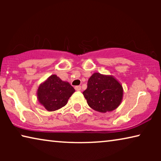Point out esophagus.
<instances>
[{
    "label": "esophagus",
    "mask_w": 161,
    "mask_h": 161,
    "mask_svg": "<svg viewBox=\"0 0 161 161\" xmlns=\"http://www.w3.org/2000/svg\"><path fill=\"white\" fill-rule=\"evenodd\" d=\"M75 89L76 91H80L81 86H76L75 87Z\"/></svg>",
    "instance_id": "esophagus-1"
}]
</instances>
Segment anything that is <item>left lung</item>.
Here are the masks:
<instances>
[{
    "mask_svg": "<svg viewBox=\"0 0 161 161\" xmlns=\"http://www.w3.org/2000/svg\"><path fill=\"white\" fill-rule=\"evenodd\" d=\"M83 94L90 108L106 113L119 106L123 98V88L113 75L94 72L88 80L87 89Z\"/></svg>",
    "mask_w": 161,
    "mask_h": 161,
    "instance_id": "1",
    "label": "left lung"
}]
</instances>
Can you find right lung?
Returning a JSON list of instances; mask_svg holds the SVG:
<instances>
[{
  "label": "right lung",
  "mask_w": 161,
  "mask_h": 161,
  "mask_svg": "<svg viewBox=\"0 0 161 161\" xmlns=\"http://www.w3.org/2000/svg\"><path fill=\"white\" fill-rule=\"evenodd\" d=\"M75 92L69 83L61 80L56 75H52L39 85L37 100L47 111H54L67 105Z\"/></svg>",
  "instance_id": "add662e5"
}]
</instances>
